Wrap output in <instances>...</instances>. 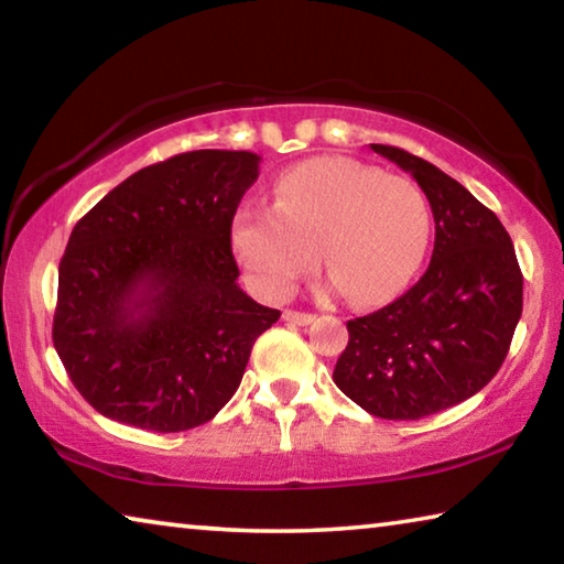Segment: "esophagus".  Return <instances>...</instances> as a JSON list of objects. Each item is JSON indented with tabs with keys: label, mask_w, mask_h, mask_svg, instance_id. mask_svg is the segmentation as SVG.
<instances>
[{
	"label": "esophagus",
	"mask_w": 564,
	"mask_h": 564,
	"mask_svg": "<svg viewBox=\"0 0 564 564\" xmlns=\"http://www.w3.org/2000/svg\"><path fill=\"white\" fill-rule=\"evenodd\" d=\"M283 321L293 323V326H308V323H313V316L301 311H283Z\"/></svg>",
	"instance_id": "esophagus-1"
}]
</instances>
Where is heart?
<instances>
[{"instance_id":"1","label":"heart","mask_w":564,"mask_h":564,"mask_svg":"<svg viewBox=\"0 0 564 564\" xmlns=\"http://www.w3.org/2000/svg\"><path fill=\"white\" fill-rule=\"evenodd\" d=\"M431 241L433 206L413 178L343 156L285 169L273 208L246 206L231 224L236 261L265 299L291 295L316 251L328 289L358 308L403 293Z\"/></svg>"}]
</instances>
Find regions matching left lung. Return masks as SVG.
<instances>
[{"label":"left lung","mask_w":564,"mask_h":564,"mask_svg":"<svg viewBox=\"0 0 564 564\" xmlns=\"http://www.w3.org/2000/svg\"><path fill=\"white\" fill-rule=\"evenodd\" d=\"M425 191L435 248L413 289L348 321L333 380L386 420H417L463 403L498 373L522 316V273L500 218L425 159L370 144Z\"/></svg>","instance_id":"8db88e82"}]
</instances>
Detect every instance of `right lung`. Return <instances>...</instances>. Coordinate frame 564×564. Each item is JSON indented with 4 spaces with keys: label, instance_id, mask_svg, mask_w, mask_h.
I'll list each match as a JSON object with an SVG mask.
<instances>
[{
    "label": "right lung",
    "instance_id": "1",
    "mask_svg": "<svg viewBox=\"0 0 564 564\" xmlns=\"http://www.w3.org/2000/svg\"><path fill=\"white\" fill-rule=\"evenodd\" d=\"M251 151L202 149L147 166L74 226L59 263L54 348L91 408L141 431L204 425L279 321L238 285L236 208Z\"/></svg>",
    "mask_w": 564,
    "mask_h": 564
}]
</instances>
